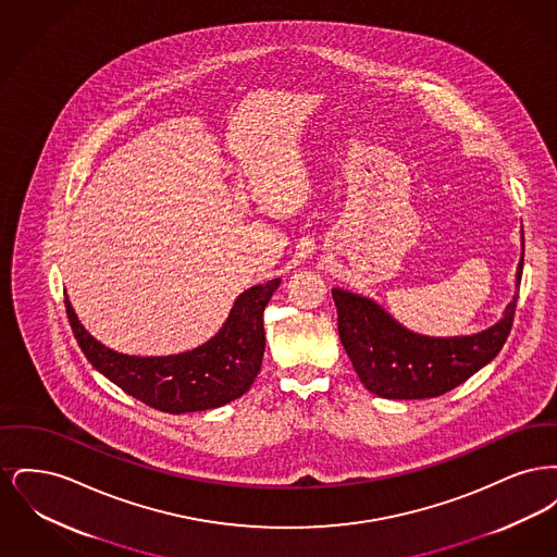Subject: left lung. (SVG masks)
Instances as JSON below:
<instances>
[{"label": "left lung", "instance_id": "8db88e82", "mask_svg": "<svg viewBox=\"0 0 557 557\" xmlns=\"http://www.w3.org/2000/svg\"><path fill=\"white\" fill-rule=\"evenodd\" d=\"M524 248V246H522ZM524 252L516 271L522 280ZM338 334L363 386L384 398L441 397L493 361L511 332L518 294L499 323L472 336L430 338L403 327L377 302L352 292L332 290Z\"/></svg>", "mask_w": 557, "mask_h": 557}]
</instances>
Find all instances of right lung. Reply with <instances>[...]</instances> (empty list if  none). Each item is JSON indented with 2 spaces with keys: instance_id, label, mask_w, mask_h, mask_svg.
Instances as JSON below:
<instances>
[{
  "instance_id": "add662e5",
  "label": "right lung",
  "mask_w": 557,
  "mask_h": 557,
  "mask_svg": "<svg viewBox=\"0 0 557 557\" xmlns=\"http://www.w3.org/2000/svg\"><path fill=\"white\" fill-rule=\"evenodd\" d=\"M277 280L242 292L223 327L194 350L169 357H135L100 345L75 315H66L87 361L133 398L164 411H207L242 397L261 371L265 352L263 311L280 286Z\"/></svg>"
}]
</instances>
